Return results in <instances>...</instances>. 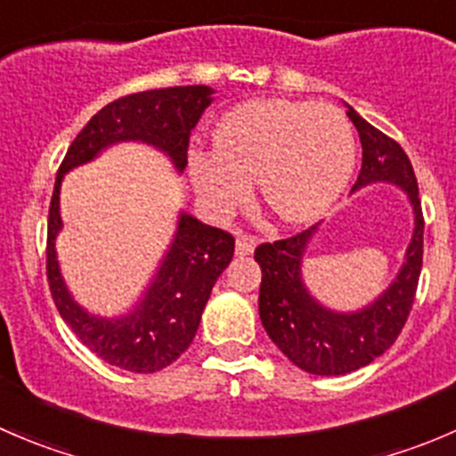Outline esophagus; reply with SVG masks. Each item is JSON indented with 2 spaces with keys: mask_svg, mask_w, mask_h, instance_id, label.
Listing matches in <instances>:
<instances>
[{
  "mask_svg": "<svg viewBox=\"0 0 456 456\" xmlns=\"http://www.w3.org/2000/svg\"><path fill=\"white\" fill-rule=\"evenodd\" d=\"M257 240L254 236H249V233H238L236 238V254L238 256H249L254 254Z\"/></svg>",
  "mask_w": 456,
  "mask_h": 456,
  "instance_id": "34e87169",
  "label": "esophagus"
}]
</instances>
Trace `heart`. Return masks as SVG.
Listing matches in <instances>:
<instances>
[{"label":"heart","instance_id":"b5f03b06","mask_svg":"<svg viewBox=\"0 0 456 456\" xmlns=\"http://www.w3.org/2000/svg\"><path fill=\"white\" fill-rule=\"evenodd\" d=\"M214 145L190 156V176L216 216L232 214L260 181L273 214L311 220L342 194L355 165L351 123L329 103L249 101L224 114Z\"/></svg>","mask_w":456,"mask_h":456}]
</instances>
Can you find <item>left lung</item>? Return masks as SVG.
I'll list each match as a JSON object with an SVG mask.
<instances>
[{
	"instance_id": "left-lung-1",
	"label": "left lung",
	"mask_w": 456,
	"mask_h": 456,
	"mask_svg": "<svg viewBox=\"0 0 456 456\" xmlns=\"http://www.w3.org/2000/svg\"><path fill=\"white\" fill-rule=\"evenodd\" d=\"M346 114L360 132L364 150L353 190L375 181L403 187L415 209V233L397 280L375 305L357 314L326 311L302 284V256L317 224L291 238L257 247L254 257L262 269V326L293 364L314 375H346L370 364L393 346L412 311L424 262V211L411 159L397 141L364 121L355 110L348 108Z\"/></svg>"
}]
</instances>
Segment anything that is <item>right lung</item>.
<instances>
[{"mask_svg":"<svg viewBox=\"0 0 456 456\" xmlns=\"http://www.w3.org/2000/svg\"><path fill=\"white\" fill-rule=\"evenodd\" d=\"M211 92L207 86H176L121 96L87 121L59 165L45 240L50 293L84 346L123 370L156 372L183 355L199 330L211 287L232 262L236 240L229 232L183 214L172 247L141 305L118 320L87 315L68 293L54 251V238L61 229V181L68 169L87 163L103 147L118 141L150 142L163 150L178 169H185L190 134L202 110L211 103Z\"/></svg>","mask_w":456,"mask_h":456,"instance_id":"obj_1","label":"right lung"}]
</instances>
